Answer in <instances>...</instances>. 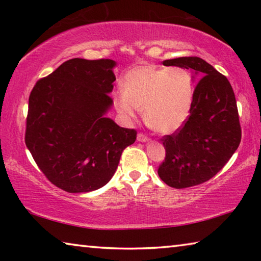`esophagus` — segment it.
I'll list each match as a JSON object with an SVG mask.
<instances>
[{"instance_id":"obj_1","label":"esophagus","mask_w":261,"mask_h":261,"mask_svg":"<svg viewBox=\"0 0 261 261\" xmlns=\"http://www.w3.org/2000/svg\"><path fill=\"white\" fill-rule=\"evenodd\" d=\"M137 140L140 141V143H146V141H149V138L143 134H139L138 136H137Z\"/></svg>"}]
</instances>
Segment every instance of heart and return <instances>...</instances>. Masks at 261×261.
<instances>
[{"label": "heart", "instance_id": "1", "mask_svg": "<svg viewBox=\"0 0 261 261\" xmlns=\"http://www.w3.org/2000/svg\"><path fill=\"white\" fill-rule=\"evenodd\" d=\"M123 91L115 92L114 106L126 122L138 117L161 134L177 131L190 116L193 101V81L187 69L139 65L127 71Z\"/></svg>", "mask_w": 261, "mask_h": 261}]
</instances>
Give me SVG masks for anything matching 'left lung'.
Returning <instances> with one entry per match:
<instances>
[{
    "mask_svg": "<svg viewBox=\"0 0 261 261\" xmlns=\"http://www.w3.org/2000/svg\"><path fill=\"white\" fill-rule=\"evenodd\" d=\"M163 65L192 70L200 79L187 122L161 139L166 158L158 169L160 178L171 188L194 187L218 174L240 146L235 94L227 77L200 57L166 60Z\"/></svg>",
    "mask_w": 261,
    "mask_h": 261,
    "instance_id": "obj_1",
    "label": "left lung"
}]
</instances>
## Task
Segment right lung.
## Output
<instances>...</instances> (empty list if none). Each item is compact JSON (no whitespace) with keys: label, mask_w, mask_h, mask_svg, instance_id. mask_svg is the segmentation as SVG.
Listing matches in <instances>:
<instances>
[{"label":"right lung","mask_w":261,"mask_h":261,"mask_svg":"<svg viewBox=\"0 0 261 261\" xmlns=\"http://www.w3.org/2000/svg\"><path fill=\"white\" fill-rule=\"evenodd\" d=\"M115 67L113 60H69L30 94L26 147L46 177L67 192L102 188L137 138L136 130L106 117Z\"/></svg>","instance_id":"right-lung-1"}]
</instances>
